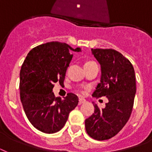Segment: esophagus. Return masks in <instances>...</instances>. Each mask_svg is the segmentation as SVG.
<instances>
[{"mask_svg": "<svg viewBox=\"0 0 152 152\" xmlns=\"http://www.w3.org/2000/svg\"><path fill=\"white\" fill-rule=\"evenodd\" d=\"M84 102H86V100L84 99H79V105H81Z\"/></svg>", "mask_w": 152, "mask_h": 152, "instance_id": "esophagus-1", "label": "esophagus"}]
</instances>
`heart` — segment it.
I'll return each mask as SVG.
<instances>
[{"mask_svg": "<svg viewBox=\"0 0 152 152\" xmlns=\"http://www.w3.org/2000/svg\"><path fill=\"white\" fill-rule=\"evenodd\" d=\"M88 62H91V61H88V62H86V63H88Z\"/></svg>", "mask_w": 152, "mask_h": 152, "instance_id": "1", "label": "heart"}]
</instances>
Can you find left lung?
<instances>
[{"mask_svg":"<svg viewBox=\"0 0 152 152\" xmlns=\"http://www.w3.org/2000/svg\"><path fill=\"white\" fill-rule=\"evenodd\" d=\"M91 53L101 65L100 83L92 96H106L109 102L102 110L94 105L95 112L85 120V128L91 138L105 140L118 134L129 119L136 76L131 62L121 53L112 49H91Z\"/></svg>","mask_w":152,"mask_h":152,"instance_id":"8db88e82","label":"left lung"}]
</instances>
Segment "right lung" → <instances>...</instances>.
I'll list each match as a JSON object with an SVG mask.
<instances>
[{"label":"right lung","mask_w":152,"mask_h":152,"mask_svg":"<svg viewBox=\"0 0 152 152\" xmlns=\"http://www.w3.org/2000/svg\"><path fill=\"white\" fill-rule=\"evenodd\" d=\"M71 51L81 49L59 42L42 44L28 53L20 69V100L24 112L31 125L45 133L61 129L78 105V97L72 93L61 99L53 92L54 83L64 82L73 56Z\"/></svg>","instance_id":"1"}]
</instances>
